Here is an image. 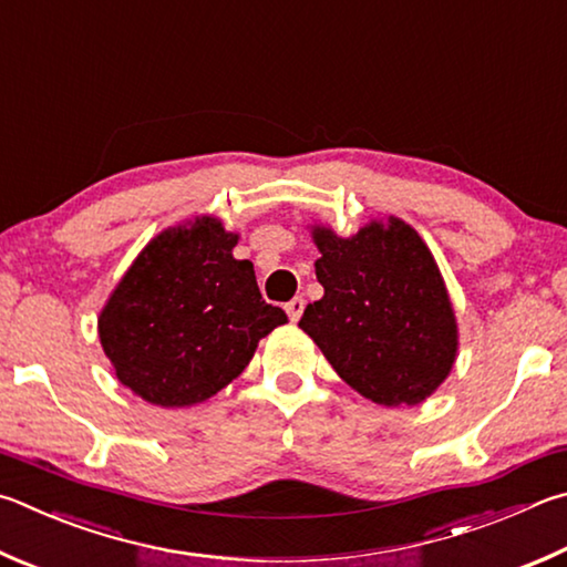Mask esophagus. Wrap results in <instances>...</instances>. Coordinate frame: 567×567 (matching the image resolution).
I'll list each match as a JSON object with an SVG mask.
<instances>
[{"instance_id":"obj_1","label":"esophagus","mask_w":567,"mask_h":567,"mask_svg":"<svg viewBox=\"0 0 567 567\" xmlns=\"http://www.w3.org/2000/svg\"><path fill=\"white\" fill-rule=\"evenodd\" d=\"M285 310H287V315H290L292 322H297V319H300L302 312H305V300H302V297H295V300L285 305Z\"/></svg>"}]
</instances>
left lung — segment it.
Here are the masks:
<instances>
[{
	"label": "left lung",
	"instance_id": "1",
	"mask_svg": "<svg viewBox=\"0 0 567 567\" xmlns=\"http://www.w3.org/2000/svg\"><path fill=\"white\" fill-rule=\"evenodd\" d=\"M322 300L307 305L302 332L359 394L414 406L434 394L458 352L444 277L421 235L389 215L339 238L312 225Z\"/></svg>",
	"mask_w": 567,
	"mask_h": 567
}]
</instances>
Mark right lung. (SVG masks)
Wrapping results in <instances>:
<instances>
[{
  "instance_id": "add662e5",
  "label": "right lung",
  "mask_w": 567,
  "mask_h": 567,
  "mask_svg": "<svg viewBox=\"0 0 567 567\" xmlns=\"http://www.w3.org/2000/svg\"><path fill=\"white\" fill-rule=\"evenodd\" d=\"M238 233L203 215L156 235L99 315V339L123 386L163 409L218 394L250 364L257 342L287 322L262 300Z\"/></svg>"
}]
</instances>
